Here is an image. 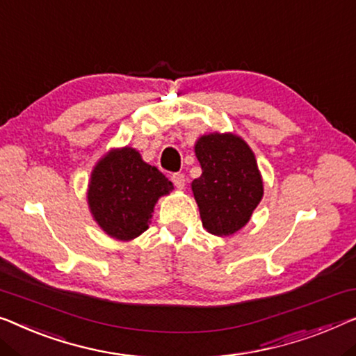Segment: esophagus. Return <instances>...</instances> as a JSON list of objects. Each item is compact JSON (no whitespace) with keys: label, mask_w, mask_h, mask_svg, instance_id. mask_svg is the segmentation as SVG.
Returning a JSON list of instances; mask_svg holds the SVG:
<instances>
[{"label":"esophagus","mask_w":356,"mask_h":356,"mask_svg":"<svg viewBox=\"0 0 356 356\" xmlns=\"http://www.w3.org/2000/svg\"><path fill=\"white\" fill-rule=\"evenodd\" d=\"M172 184L176 185V188L184 190L185 188V176H184V174H180V172L174 174V176H172Z\"/></svg>","instance_id":"esophagus-1"}]
</instances>
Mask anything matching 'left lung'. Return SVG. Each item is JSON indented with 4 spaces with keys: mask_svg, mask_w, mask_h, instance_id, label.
Listing matches in <instances>:
<instances>
[{
    "mask_svg": "<svg viewBox=\"0 0 356 356\" xmlns=\"http://www.w3.org/2000/svg\"><path fill=\"white\" fill-rule=\"evenodd\" d=\"M201 176L192 182L206 232L232 236L262 201L264 179L252 148L235 132L212 131L195 142Z\"/></svg>",
    "mask_w": 356,
    "mask_h": 356,
    "instance_id": "8db88e82",
    "label": "left lung"
}]
</instances>
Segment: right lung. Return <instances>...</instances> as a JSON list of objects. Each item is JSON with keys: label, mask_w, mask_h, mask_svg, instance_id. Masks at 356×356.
I'll return each mask as SVG.
<instances>
[{"label": "right lung", "mask_w": 356, "mask_h": 356, "mask_svg": "<svg viewBox=\"0 0 356 356\" xmlns=\"http://www.w3.org/2000/svg\"><path fill=\"white\" fill-rule=\"evenodd\" d=\"M172 190L171 180L144 161L139 150L124 145L110 148L94 164L86 200L100 230L131 241L148 229L158 200Z\"/></svg>", "instance_id": "obj_1"}]
</instances>
